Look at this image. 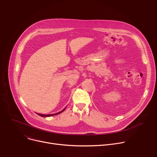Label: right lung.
<instances>
[{
	"mask_svg": "<svg viewBox=\"0 0 157 157\" xmlns=\"http://www.w3.org/2000/svg\"><path fill=\"white\" fill-rule=\"evenodd\" d=\"M65 109H63L62 111H61L60 112H59V113H56V114H39V113H37L38 115H39V116H40V117H51V116H53V115H56V114H60V113H62L65 109Z\"/></svg>",
	"mask_w": 157,
	"mask_h": 157,
	"instance_id": "1",
	"label": "right lung"
}]
</instances>
